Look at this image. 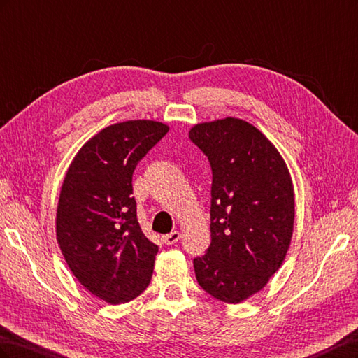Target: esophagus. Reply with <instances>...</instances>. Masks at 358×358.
I'll return each instance as SVG.
<instances>
[{"mask_svg":"<svg viewBox=\"0 0 358 358\" xmlns=\"http://www.w3.org/2000/svg\"><path fill=\"white\" fill-rule=\"evenodd\" d=\"M179 239H180V233L171 231L170 234H166L164 237H162V242H164L166 245H175V243H178Z\"/></svg>","mask_w":358,"mask_h":358,"instance_id":"esophagus-1","label":"esophagus"}]
</instances>
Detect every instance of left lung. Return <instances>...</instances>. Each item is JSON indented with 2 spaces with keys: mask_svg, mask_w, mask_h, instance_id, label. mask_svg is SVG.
<instances>
[{
  "mask_svg": "<svg viewBox=\"0 0 358 358\" xmlns=\"http://www.w3.org/2000/svg\"><path fill=\"white\" fill-rule=\"evenodd\" d=\"M189 138L212 167L208 252L194 258L200 287L241 303L266 287L294 229V188L284 158L258 128L237 117L201 122Z\"/></svg>",
  "mask_w": 358,
  "mask_h": 358,
  "instance_id": "obj_1",
  "label": "left lung"
}]
</instances>
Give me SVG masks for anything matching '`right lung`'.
<instances>
[{
	"mask_svg": "<svg viewBox=\"0 0 358 358\" xmlns=\"http://www.w3.org/2000/svg\"><path fill=\"white\" fill-rule=\"evenodd\" d=\"M169 131L137 119L103 128L86 142L64 178L57 241L76 279L94 296L119 305L148 288L158 246L137 221L133 173Z\"/></svg>",
	"mask_w": 358,
	"mask_h": 358,
	"instance_id": "right-lung-1",
	"label": "right lung"
}]
</instances>
